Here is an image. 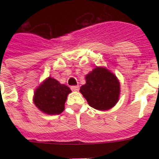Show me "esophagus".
Returning a JSON list of instances; mask_svg holds the SVG:
<instances>
[{
  "mask_svg": "<svg viewBox=\"0 0 159 159\" xmlns=\"http://www.w3.org/2000/svg\"><path fill=\"white\" fill-rule=\"evenodd\" d=\"M71 89H72V91H73V92H77V91H79V86L77 85V86H72L71 87Z\"/></svg>",
  "mask_w": 159,
  "mask_h": 159,
  "instance_id": "esophagus-1",
  "label": "esophagus"
}]
</instances>
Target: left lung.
<instances>
[{
	"label": "left lung",
	"mask_w": 159,
	"mask_h": 159,
	"mask_svg": "<svg viewBox=\"0 0 159 159\" xmlns=\"http://www.w3.org/2000/svg\"><path fill=\"white\" fill-rule=\"evenodd\" d=\"M80 92L92 108L106 111L118 102L120 82L109 70L96 67L86 76V84L81 87Z\"/></svg>",
	"instance_id": "1"
}]
</instances>
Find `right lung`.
Instances as JSON below:
<instances>
[{"instance_id": "right-lung-1", "label": "right lung", "mask_w": 159, "mask_h": 159, "mask_svg": "<svg viewBox=\"0 0 159 159\" xmlns=\"http://www.w3.org/2000/svg\"><path fill=\"white\" fill-rule=\"evenodd\" d=\"M71 90L52 77L37 88L34 102L41 111L48 115H59L64 111V104Z\"/></svg>"}]
</instances>
